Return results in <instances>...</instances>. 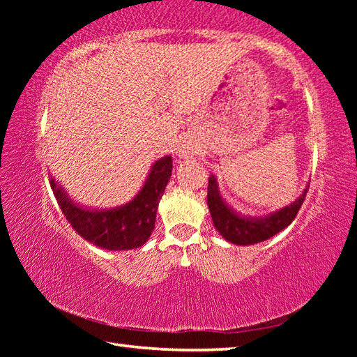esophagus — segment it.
<instances>
[{
  "label": "esophagus",
  "mask_w": 357,
  "mask_h": 357,
  "mask_svg": "<svg viewBox=\"0 0 357 357\" xmlns=\"http://www.w3.org/2000/svg\"><path fill=\"white\" fill-rule=\"evenodd\" d=\"M190 154H192L190 149H183V151H181V155H183V157H190Z\"/></svg>",
  "instance_id": "34e87169"
}]
</instances>
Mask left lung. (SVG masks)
I'll return each mask as SVG.
<instances>
[{"instance_id": "1", "label": "left lung", "mask_w": 357, "mask_h": 357, "mask_svg": "<svg viewBox=\"0 0 357 357\" xmlns=\"http://www.w3.org/2000/svg\"><path fill=\"white\" fill-rule=\"evenodd\" d=\"M309 185L305 187L302 195H299L293 203L282 208L275 213H269L261 217L241 215L233 208H229L227 202L220 197L219 185L215 176L211 174L208 183V208L213 223L223 239L236 245H252L273 238L274 234L287 228L294 220L299 213L302 203L305 200Z\"/></svg>"}]
</instances>
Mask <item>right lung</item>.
<instances>
[{
  "instance_id": "obj_1",
  "label": "right lung",
  "mask_w": 357,
  "mask_h": 357,
  "mask_svg": "<svg viewBox=\"0 0 357 357\" xmlns=\"http://www.w3.org/2000/svg\"><path fill=\"white\" fill-rule=\"evenodd\" d=\"M172 168L170 155L155 160L140 192L123 206L112 209H86L72 200L53 178L50 185L64 217L83 239L105 250H130L143 245L153 233Z\"/></svg>"
}]
</instances>
